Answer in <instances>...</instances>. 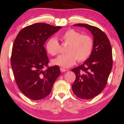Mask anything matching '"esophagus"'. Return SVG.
<instances>
[{
	"label": "esophagus",
	"instance_id": "34e87169",
	"mask_svg": "<svg viewBox=\"0 0 124 124\" xmlns=\"http://www.w3.org/2000/svg\"><path fill=\"white\" fill-rule=\"evenodd\" d=\"M60 70H61V72H65L67 71V69H64V68H60Z\"/></svg>",
	"mask_w": 124,
	"mask_h": 124
}]
</instances>
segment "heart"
Instances as JSON below:
<instances>
[{"label": "heart", "mask_w": 124, "mask_h": 124, "mask_svg": "<svg viewBox=\"0 0 124 124\" xmlns=\"http://www.w3.org/2000/svg\"><path fill=\"white\" fill-rule=\"evenodd\" d=\"M62 43L67 45L66 54L59 55L52 60L54 65L69 68L75 63L76 60L83 62L87 60L92 53L94 42L93 39L87 35H81L79 32L69 29L61 35ZM59 42L52 38L47 42L46 50L52 56L56 55L59 51Z\"/></svg>", "instance_id": "heart-1"}]
</instances>
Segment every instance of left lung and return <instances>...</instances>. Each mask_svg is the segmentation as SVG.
I'll return each instance as SVG.
<instances>
[{"label":"left lung","mask_w":124,"mask_h":124,"mask_svg":"<svg viewBox=\"0 0 124 124\" xmlns=\"http://www.w3.org/2000/svg\"><path fill=\"white\" fill-rule=\"evenodd\" d=\"M74 26L85 27L94 36L92 53L82 65L72 69L76 74L72 90L78 98L89 99L103 90L112 68V52L106 34L97 27L77 23Z\"/></svg>","instance_id":"8db88e82"}]
</instances>
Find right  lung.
I'll list each match as a JSON object with an SVG mask.
<instances>
[{"label": "right lung", "instance_id": "obj_1", "mask_svg": "<svg viewBox=\"0 0 124 124\" xmlns=\"http://www.w3.org/2000/svg\"><path fill=\"white\" fill-rule=\"evenodd\" d=\"M62 28L34 23L21 30L15 39L11 58L12 69L18 89L29 99L37 101L48 96L60 75L58 65L48 67L49 59L43 46Z\"/></svg>", "mask_w": 124, "mask_h": 124}]
</instances>
